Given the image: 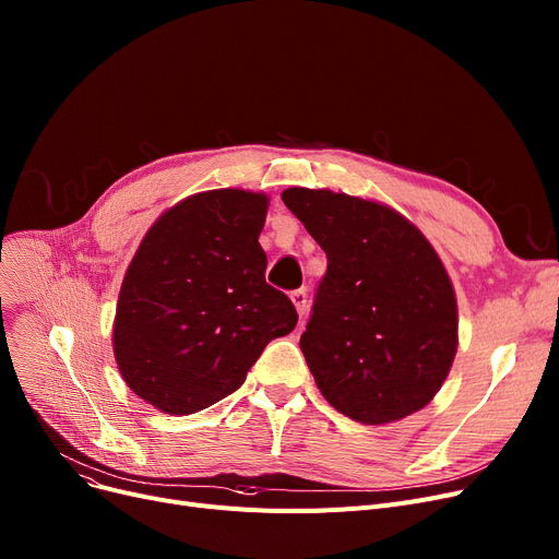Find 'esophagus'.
Returning a JSON list of instances; mask_svg holds the SVG:
<instances>
[{
    "label": "esophagus",
    "mask_w": 559,
    "mask_h": 559,
    "mask_svg": "<svg viewBox=\"0 0 559 559\" xmlns=\"http://www.w3.org/2000/svg\"><path fill=\"white\" fill-rule=\"evenodd\" d=\"M292 304H295L299 317H304L308 312V292L306 289H295V292H292Z\"/></svg>",
    "instance_id": "obj_1"
}]
</instances>
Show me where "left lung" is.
<instances>
[{
    "label": "left lung",
    "instance_id": "8db88e82",
    "mask_svg": "<svg viewBox=\"0 0 559 559\" xmlns=\"http://www.w3.org/2000/svg\"><path fill=\"white\" fill-rule=\"evenodd\" d=\"M281 197L329 258L299 342L317 388L360 424L417 413L442 388L457 348L442 260L388 205L308 188Z\"/></svg>",
    "mask_w": 559,
    "mask_h": 559
}]
</instances>
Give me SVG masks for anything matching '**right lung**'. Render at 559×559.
<instances>
[{"instance_id":"add662e5","label":"right lung","mask_w":559,"mask_h":559,"mask_svg":"<svg viewBox=\"0 0 559 559\" xmlns=\"http://www.w3.org/2000/svg\"><path fill=\"white\" fill-rule=\"evenodd\" d=\"M267 197L211 190L176 203L144 235L117 301L112 346L127 385L167 415L238 390L297 310L264 281L258 235Z\"/></svg>"}]
</instances>
